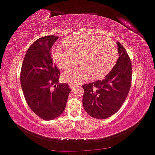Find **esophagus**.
I'll return each instance as SVG.
<instances>
[{
    "label": "esophagus",
    "mask_w": 155,
    "mask_h": 155,
    "mask_svg": "<svg viewBox=\"0 0 155 155\" xmlns=\"http://www.w3.org/2000/svg\"><path fill=\"white\" fill-rule=\"evenodd\" d=\"M69 86H70L71 89H72V90H73V89H74V88L76 87V86H75V85H74V84H69Z\"/></svg>",
    "instance_id": "esophagus-1"
}]
</instances>
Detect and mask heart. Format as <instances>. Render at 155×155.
I'll list each match as a JSON object with an SVG mask.
<instances>
[{"mask_svg": "<svg viewBox=\"0 0 155 155\" xmlns=\"http://www.w3.org/2000/svg\"><path fill=\"white\" fill-rule=\"evenodd\" d=\"M64 44L69 49L58 44L52 49V58L61 69H67L76 62L79 66L64 73V81L78 84L91 75L99 78L109 73L117 58L115 43L109 38L97 36L76 35L67 38Z\"/></svg>", "mask_w": 155, "mask_h": 155, "instance_id": "heart-1", "label": "heart"}]
</instances>
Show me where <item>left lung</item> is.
<instances>
[{
    "instance_id": "obj_1",
    "label": "left lung",
    "mask_w": 155,
    "mask_h": 155,
    "mask_svg": "<svg viewBox=\"0 0 155 155\" xmlns=\"http://www.w3.org/2000/svg\"><path fill=\"white\" fill-rule=\"evenodd\" d=\"M119 58L104 80L83 85V106L91 117L106 119L120 109L129 94L131 83V63L120 43L117 41Z\"/></svg>"
}]
</instances>
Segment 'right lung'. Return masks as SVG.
<instances>
[{"mask_svg":"<svg viewBox=\"0 0 155 155\" xmlns=\"http://www.w3.org/2000/svg\"><path fill=\"white\" fill-rule=\"evenodd\" d=\"M55 35L35 41L26 53L21 71V84L28 106L45 120L59 117L66 108L70 93L67 84H58L60 71L52 62L51 49ZM51 84H54L51 89Z\"/></svg>","mask_w":155,"mask_h":155,"instance_id":"1","label":"right lung"}]
</instances>
